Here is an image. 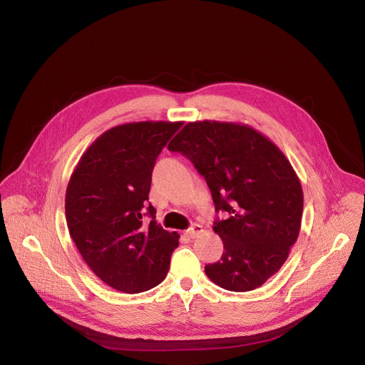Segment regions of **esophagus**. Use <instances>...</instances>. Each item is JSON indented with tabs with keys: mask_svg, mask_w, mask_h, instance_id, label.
<instances>
[{
	"mask_svg": "<svg viewBox=\"0 0 365 365\" xmlns=\"http://www.w3.org/2000/svg\"><path fill=\"white\" fill-rule=\"evenodd\" d=\"M201 232H202V227L200 224H194V225H191V228L186 230L185 234L189 237V239H195V237Z\"/></svg>",
	"mask_w": 365,
	"mask_h": 365,
	"instance_id": "obj_1",
	"label": "esophagus"
}]
</instances>
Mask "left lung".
Segmentation results:
<instances>
[{"label": "left lung", "mask_w": 365, "mask_h": 365, "mask_svg": "<svg viewBox=\"0 0 365 365\" xmlns=\"http://www.w3.org/2000/svg\"><path fill=\"white\" fill-rule=\"evenodd\" d=\"M168 150L179 152L205 179L224 242L220 261L204 272L217 287L253 291L276 274L297 242L303 189L282 150L261 133L232 122H189Z\"/></svg>", "instance_id": "left-lung-1"}]
</instances>
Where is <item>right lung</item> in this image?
<instances>
[{
    "label": "right lung",
    "instance_id": "right-lung-1",
    "mask_svg": "<svg viewBox=\"0 0 365 365\" xmlns=\"http://www.w3.org/2000/svg\"><path fill=\"white\" fill-rule=\"evenodd\" d=\"M180 126L150 120L115 126L93 141L71 174L70 235L91 270L116 291L138 294L160 284L179 246L178 232L156 224L149 191L156 158Z\"/></svg>",
    "mask_w": 365,
    "mask_h": 365
}]
</instances>
